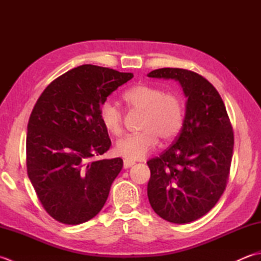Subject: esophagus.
I'll list each match as a JSON object with an SVG mask.
<instances>
[{
	"label": "esophagus",
	"mask_w": 261,
	"mask_h": 261,
	"mask_svg": "<svg viewBox=\"0 0 261 261\" xmlns=\"http://www.w3.org/2000/svg\"><path fill=\"white\" fill-rule=\"evenodd\" d=\"M135 165V163L134 162H131V160H127V159H124L123 160V168H130V167H132V166Z\"/></svg>",
	"instance_id": "obj_1"
}]
</instances>
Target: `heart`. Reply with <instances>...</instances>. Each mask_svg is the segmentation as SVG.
<instances>
[{"instance_id": "b5f03b06", "label": "heart", "mask_w": 261, "mask_h": 261, "mask_svg": "<svg viewBox=\"0 0 261 261\" xmlns=\"http://www.w3.org/2000/svg\"><path fill=\"white\" fill-rule=\"evenodd\" d=\"M130 109L142 112L139 134L122 138L115 146V152L129 160H139L153 151L159 143L171 141L178 136L184 123V103L175 92H166L152 84H138L123 94ZM99 119L111 134L119 136L123 130V113L110 99L99 108Z\"/></svg>"}]
</instances>
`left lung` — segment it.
<instances>
[{"mask_svg":"<svg viewBox=\"0 0 261 261\" xmlns=\"http://www.w3.org/2000/svg\"><path fill=\"white\" fill-rule=\"evenodd\" d=\"M148 76L177 81L187 97L179 136L147 162L149 203L168 222L190 223L206 214L225 190L233 130L219 92L203 76L181 68H160Z\"/></svg>","mask_w":261,"mask_h":261,"instance_id":"left-lung-1","label":"left lung"}]
</instances>
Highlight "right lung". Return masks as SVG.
Listing matches in <instances>:
<instances>
[{
	"mask_svg": "<svg viewBox=\"0 0 261 261\" xmlns=\"http://www.w3.org/2000/svg\"><path fill=\"white\" fill-rule=\"evenodd\" d=\"M134 74L82 65L53 81L33 108L27 170L47 213L64 224L93 219L107 202L121 158H95L111 147L99 108Z\"/></svg>",
	"mask_w": 261,
	"mask_h": 261,
	"instance_id": "1",
	"label": "right lung"
}]
</instances>
